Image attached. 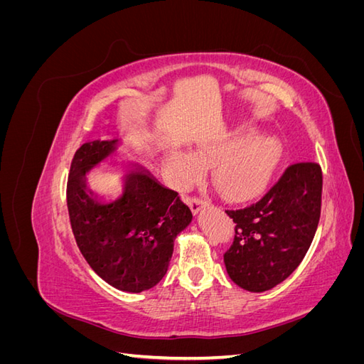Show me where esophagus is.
Wrapping results in <instances>:
<instances>
[{
  "mask_svg": "<svg viewBox=\"0 0 364 364\" xmlns=\"http://www.w3.org/2000/svg\"><path fill=\"white\" fill-rule=\"evenodd\" d=\"M186 202H188V206L191 208V211H193L194 214L199 213L200 209L206 205V202L202 200V199H199V197H188V199H186Z\"/></svg>",
  "mask_w": 364,
  "mask_h": 364,
  "instance_id": "34e87169",
  "label": "esophagus"
}]
</instances>
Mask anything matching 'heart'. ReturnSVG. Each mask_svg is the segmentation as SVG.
Returning a JSON list of instances; mask_svg holds the SVG:
<instances>
[{"label": "heart", "instance_id": "b5f03b06", "mask_svg": "<svg viewBox=\"0 0 364 364\" xmlns=\"http://www.w3.org/2000/svg\"><path fill=\"white\" fill-rule=\"evenodd\" d=\"M281 158L282 147L277 138L240 130L202 142L191 155L171 151L167 161L173 183L179 188L196 182L202 167L214 164L217 190L228 199H246L267 185Z\"/></svg>", "mask_w": 364, "mask_h": 364}]
</instances>
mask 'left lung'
Here are the masks:
<instances>
[{"label": "left lung", "mask_w": 364, "mask_h": 364, "mask_svg": "<svg viewBox=\"0 0 364 364\" xmlns=\"http://www.w3.org/2000/svg\"><path fill=\"white\" fill-rule=\"evenodd\" d=\"M321 205V165L296 162L259 200L226 211L235 223L234 243L223 255L229 278L253 293L287 279L311 246Z\"/></svg>", "instance_id": "1"}]
</instances>
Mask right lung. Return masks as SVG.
Instances as JSON below:
<instances>
[{
    "mask_svg": "<svg viewBox=\"0 0 364 364\" xmlns=\"http://www.w3.org/2000/svg\"><path fill=\"white\" fill-rule=\"evenodd\" d=\"M117 149L118 139H95L75 151L67 185L70 222L77 246L98 277L121 291L141 293L167 273L174 240L193 214L178 193L138 164L129 165L123 193L112 202L87 188V171Z\"/></svg>",
    "mask_w": 364,
    "mask_h": 364,
    "instance_id": "obj_1",
    "label": "right lung"
}]
</instances>
